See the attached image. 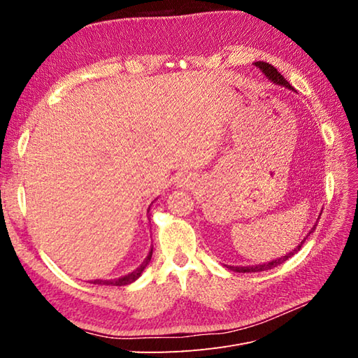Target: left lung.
Masks as SVG:
<instances>
[{
	"label": "left lung",
	"instance_id": "obj_1",
	"mask_svg": "<svg viewBox=\"0 0 358 358\" xmlns=\"http://www.w3.org/2000/svg\"><path fill=\"white\" fill-rule=\"evenodd\" d=\"M255 66L262 70L264 74H266V78H268L270 80H272L273 83H276V85H282V86H285V88H288V90H292V86L284 79V76L280 74L273 66H270V64H267V62H264V61H257V62H254ZM315 229H317V225H313V229L308 233V236H310V233H313L315 231ZM308 236L305 237V239H303L301 242H300V245L297 246V248H294V251L292 252H289V254H287V255H284V257H280V258H276V259H273V262H268V263H264V264H255V266H230L229 268H231L233 272H239V273H251V272H264V270H268V268H273V267H276V266H279V264H282V263H285L288 258H291L292 255L294 254H297L299 251H300V248L303 246V243L306 242V239H308Z\"/></svg>",
	"mask_w": 358,
	"mask_h": 358
}]
</instances>
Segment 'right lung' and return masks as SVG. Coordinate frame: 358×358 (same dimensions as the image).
<instances>
[{
	"mask_svg": "<svg viewBox=\"0 0 358 358\" xmlns=\"http://www.w3.org/2000/svg\"><path fill=\"white\" fill-rule=\"evenodd\" d=\"M152 249H154V248H150V251H149L148 257L145 258V262H143L142 264H140L136 270H133L131 273H128V275H125V276H122V278H119V279H109V280L95 279V280H92V284H96V285H115V287H122V285H128V284L134 282V280H136L140 275H142V272L146 268V266L149 264L150 258H152Z\"/></svg>",
	"mask_w": 358,
	"mask_h": 358,
	"instance_id": "1",
	"label": "right lung"
}]
</instances>
